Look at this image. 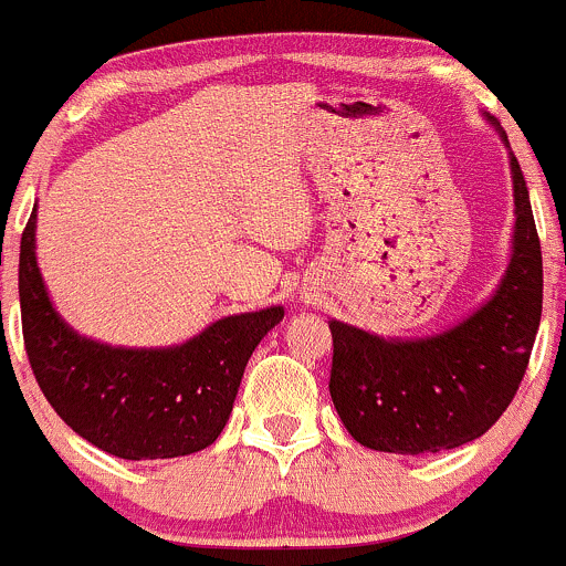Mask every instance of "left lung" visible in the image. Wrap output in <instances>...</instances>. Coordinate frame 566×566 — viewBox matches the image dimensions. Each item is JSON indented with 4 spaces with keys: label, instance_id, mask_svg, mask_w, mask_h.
Wrapping results in <instances>:
<instances>
[{
    "label": "left lung",
    "instance_id": "1",
    "mask_svg": "<svg viewBox=\"0 0 566 566\" xmlns=\"http://www.w3.org/2000/svg\"><path fill=\"white\" fill-rule=\"evenodd\" d=\"M499 138L510 149L506 133ZM515 229L504 275L463 322L424 337H381L332 318L329 395L354 441L395 455L455 450L512 403L543 316V250L526 179L510 149Z\"/></svg>",
    "mask_w": 566,
    "mask_h": 566
}]
</instances>
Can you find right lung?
I'll return each instance as SVG.
<instances>
[{
	"label": "right lung",
	"mask_w": 566,
	"mask_h": 566,
	"mask_svg": "<svg viewBox=\"0 0 566 566\" xmlns=\"http://www.w3.org/2000/svg\"><path fill=\"white\" fill-rule=\"evenodd\" d=\"M38 207L21 234L19 296L29 365L54 411L125 460L193 455L229 422L244 365L283 307L223 316L190 340L125 348L78 335L51 302L34 255Z\"/></svg>",
	"instance_id": "obj_1"
}]
</instances>
